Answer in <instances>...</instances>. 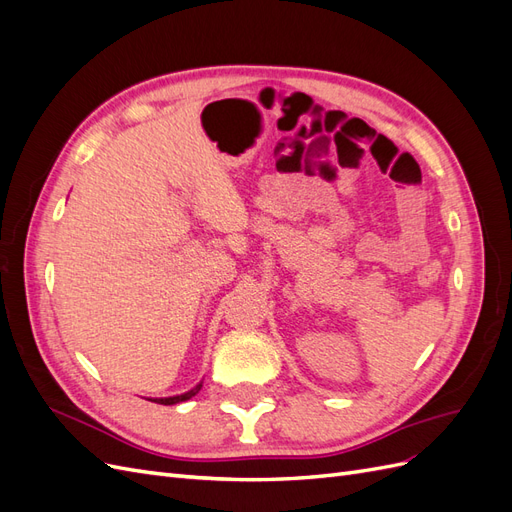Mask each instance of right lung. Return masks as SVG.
<instances>
[{
  "label": "right lung",
  "instance_id": "right-lung-1",
  "mask_svg": "<svg viewBox=\"0 0 512 512\" xmlns=\"http://www.w3.org/2000/svg\"><path fill=\"white\" fill-rule=\"evenodd\" d=\"M200 389H203V382H198L194 389H190L188 393H183V395H175V397H156V399H151V401H156V404H162V406H173V404H179V401H188V399H192Z\"/></svg>",
  "mask_w": 512,
  "mask_h": 512
}]
</instances>
